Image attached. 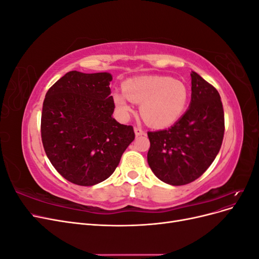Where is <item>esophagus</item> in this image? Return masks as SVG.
<instances>
[{
  "label": "esophagus",
  "instance_id": "34e87169",
  "mask_svg": "<svg viewBox=\"0 0 259 259\" xmlns=\"http://www.w3.org/2000/svg\"><path fill=\"white\" fill-rule=\"evenodd\" d=\"M134 132H135V135L138 137V136H143L145 135V132L142 127H135L134 128Z\"/></svg>",
  "mask_w": 259,
  "mask_h": 259
}]
</instances>
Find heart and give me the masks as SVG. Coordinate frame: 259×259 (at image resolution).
Listing matches in <instances>:
<instances>
[{
  "label": "heart",
  "mask_w": 259,
  "mask_h": 259,
  "mask_svg": "<svg viewBox=\"0 0 259 259\" xmlns=\"http://www.w3.org/2000/svg\"><path fill=\"white\" fill-rule=\"evenodd\" d=\"M112 99L117 112L128 119L134 112V103L140 105L145 121L154 127H167L177 122L186 110V85L169 76H140L123 84V92L115 91Z\"/></svg>",
  "instance_id": "heart-1"
}]
</instances>
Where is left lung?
<instances>
[{"label": "left lung", "mask_w": 259, "mask_h": 259, "mask_svg": "<svg viewBox=\"0 0 259 259\" xmlns=\"http://www.w3.org/2000/svg\"><path fill=\"white\" fill-rule=\"evenodd\" d=\"M191 101L184 115L167 130L148 132V164L163 183L183 186L199 178L222 147L225 120L217 90L191 72Z\"/></svg>", "instance_id": "8db88e82"}]
</instances>
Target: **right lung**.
Returning <instances> with one entry per match:
<instances>
[{"label":"right lung","instance_id":"obj_1","mask_svg":"<svg viewBox=\"0 0 259 259\" xmlns=\"http://www.w3.org/2000/svg\"><path fill=\"white\" fill-rule=\"evenodd\" d=\"M112 75L70 71L46 93L41 136L46 155L70 183L94 186L112 175L135 138L112 116Z\"/></svg>","mask_w":259,"mask_h":259}]
</instances>
